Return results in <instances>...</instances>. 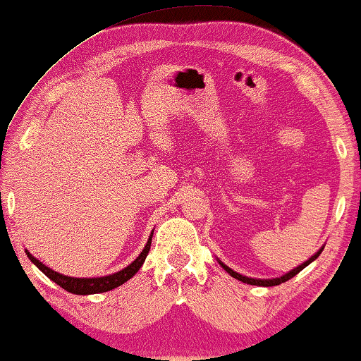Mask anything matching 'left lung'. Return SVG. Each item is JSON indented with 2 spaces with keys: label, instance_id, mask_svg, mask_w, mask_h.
<instances>
[{
  "label": "left lung",
  "instance_id": "obj_1",
  "mask_svg": "<svg viewBox=\"0 0 361 361\" xmlns=\"http://www.w3.org/2000/svg\"><path fill=\"white\" fill-rule=\"evenodd\" d=\"M324 250V247L321 248V250H319L316 255H312L311 258H309L307 262H304L302 265H299V267H296L294 268V270H291L289 273H286V275H283L281 278H271V280H260V278H248V276H243V275H240V273H237V271H233L232 268H229L226 265V263H222L221 260H219V263H221V267L224 268V270L229 273L231 276H233L235 278V280H238V281H242V283H247V284H255V286H276V284H281V283H284V281H288V280H291L293 276H296L299 271L301 270H304V268H306L309 263H312L314 260H316V258L321 255V252Z\"/></svg>",
  "mask_w": 361,
  "mask_h": 361
}]
</instances>
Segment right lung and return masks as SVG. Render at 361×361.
<instances>
[{
  "mask_svg": "<svg viewBox=\"0 0 361 361\" xmlns=\"http://www.w3.org/2000/svg\"><path fill=\"white\" fill-rule=\"evenodd\" d=\"M152 235H154V231H152L149 240H147L145 247H144V250L140 252V255L137 257L135 260L132 262L129 267L123 268V270L118 271V273H113V275L99 276V278H73V276L62 275V273L54 271L52 268L45 267L42 262H39L37 258L32 257V253H30V252L26 250V253H27L29 260L32 262L34 265L37 267L39 270L42 271L45 276H49L54 283H57L59 286H62L65 291H68V293H72V294H98V293L111 291V289L121 286V284H124L126 281H129L130 278L134 276L135 273L140 270V267L144 265L147 255H149L150 243H152Z\"/></svg>",
  "mask_w": 361,
  "mask_h": 361,
  "instance_id": "add662e5",
  "label": "right lung"
}]
</instances>
